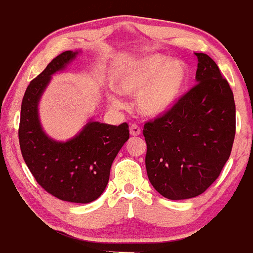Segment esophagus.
Masks as SVG:
<instances>
[{
  "label": "esophagus",
  "mask_w": 253,
  "mask_h": 253,
  "mask_svg": "<svg viewBox=\"0 0 253 253\" xmlns=\"http://www.w3.org/2000/svg\"><path fill=\"white\" fill-rule=\"evenodd\" d=\"M129 133H130V135H132V136H138V135H140L141 129L139 128L136 125H132V126H130V128H129Z\"/></svg>",
  "instance_id": "1"
}]
</instances>
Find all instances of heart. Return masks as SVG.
Returning a JSON list of instances; mask_svg holds the SVG:
<instances>
[{
	"label": "heart",
	"mask_w": 253,
	"mask_h": 253,
	"mask_svg": "<svg viewBox=\"0 0 253 253\" xmlns=\"http://www.w3.org/2000/svg\"><path fill=\"white\" fill-rule=\"evenodd\" d=\"M189 76V68L182 60L151 54L120 66L113 77V86L125 96H136L138 112L145 118L156 119L175 108L187 89ZM107 100L114 108L123 107L117 92H108Z\"/></svg>",
	"instance_id": "heart-1"
}]
</instances>
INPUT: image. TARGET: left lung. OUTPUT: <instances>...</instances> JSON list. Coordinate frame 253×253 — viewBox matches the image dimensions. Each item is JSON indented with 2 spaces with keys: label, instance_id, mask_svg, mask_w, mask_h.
I'll use <instances>...</instances> for the list:
<instances>
[{
  "label": "left lung",
  "instance_id": "8db88e82",
  "mask_svg": "<svg viewBox=\"0 0 253 253\" xmlns=\"http://www.w3.org/2000/svg\"><path fill=\"white\" fill-rule=\"evenodd\" d=\"M195 54L196 85L143 130L147 176L170 200L207 190L228 161L236 135V103L228 82L210 56Z\"/></svg>",
  "mask_w": 253,
  "mask_h": 253
}]
</instances>
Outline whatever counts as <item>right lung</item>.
<instances>
[{
	"label": "right lung",
	"mask_w": 253,
	"mask_h": 253,
	"mask_svg": "<svg viewBox=\"0 0 253 253\" xmlns=\"http://www.w3.org/2000/svg\"><path fill=\"white\" fill-rule=\"evenodd\" d=\"M77 54L78 51L60 53L27 86L19 141L26 165L43 189L63 201L89 203L106 189L113 161L128 140L129 130L126 123L113 126L90 119L66 141L54 140L43 132L38 109L42 92L52 75L64 70Z\"/></svg>",
	"instance_id": "right-lung-1"
}]
</instances>
